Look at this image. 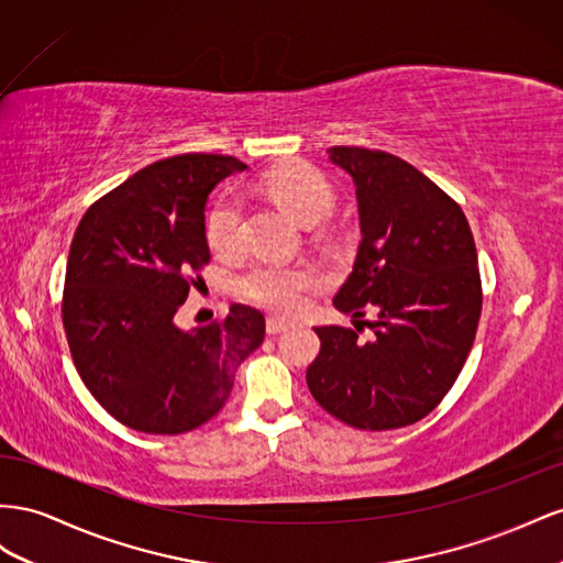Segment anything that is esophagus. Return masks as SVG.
<instances>
[{"mask_svg": "<svg viewBox=\"0 0 563 563\" xmlns=\"http://www.w3.org/2000/svg\"><path fill=\"white\" fill-rule=\"evenodd\" d=\"M290 330V325L285 323V320H280V318H266V332L273 336V334H280V332H287Z\"/></svg>", "mask_w": 563, "mask_h": 563, "instance_id": "34e87169", "label": "esophagus"}]
</instances>
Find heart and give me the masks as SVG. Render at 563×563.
Here are the masks:
<instances>
[{"instance_id": "heart-1", "label": "heart", "mask_w": 563, "mask_h": 563, "mask_svg": "<svg viewBox=\"0 0 563 563\" xmlns=\"http://www.w3.org/2000/svg\"><path fill=\"white\" fill-rule=\"evenodd\" d=\"M264 188L287 214L303 227L325 219L334 207V190L318 169L303 163H287L264 176ZM207 245L214 254H235L243 245V202L229 192L214 202L205 223ZM318 287V276L307 266L260 264L238 280L243 299L278 316H297Z\"/></svg>"}]
</instances>
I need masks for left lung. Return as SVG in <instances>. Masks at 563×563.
Listing matches in <instances>:
<instances>
[{
    "label": "left lung",
    "mask_w": 563,
    "mask_h": 563,
    "mask_svg": "<svg viewBox=\"0 0 563 563\" xmlns=\"http://www.w3.org/2000/svg\"><path fill=\"white\" fill-rule=\"evenodd\" d=\"M330 159L356 186L361 245L334 309L358 328H316L320 353L307 371L318 406L356 429L422 420L451 391L467 361L478 318L476 245L460 205L391 153L334 146Z\"/></svg>",
    "instance_id": "left-lung-1"
}]
</instances>
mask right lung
Segmentation results:
<instances>
[{"instance_id":"right-lung-1","label":"right lung","mask_w":563,"mask_h":563,"mask_svg":"<svg viewBox=\"0 0 563 563\" xmlns=\"http://www.w3.org/2000/svg\"><path fill=\"white\" fill-rule=\"evenodd\" d=\"M245 167L212 153L157 159L79 221L63 328L85 387L124 427L174 437L210 422L231 396L238 365L264 342V316L243 303L190 332L174 323L210 262L207 198Z\"/></svg>"}]
</instances>
